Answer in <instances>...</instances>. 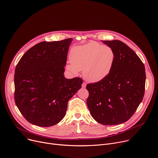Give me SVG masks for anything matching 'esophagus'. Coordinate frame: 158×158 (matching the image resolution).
<instances>
[{
	"instance_id": "esophagus-1",
	"label": "esophagus",
	"mask_w": 158,
	"mask_h": 158,
	"mask_svg": "<svg viewBox=\"0 0 158 158\" xmlns=\"http://www.w3.org/2000/svg\"><path fill=\"white\" fill-rule=\"evenodd\" d=\"M85 86H86V84H85V82H83V83L82 84V88H85Z\"/></svg>"
}]
</instances>
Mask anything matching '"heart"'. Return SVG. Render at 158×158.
<instances>
[{
	"label": "heart",
	"instance_id": "obj_1",
	"mask_svg": "<svg viewBox=\"0 0 158 158\" xmlns=\"http://www.w3.org/2000/svg\"><path fill=\"white\" fill-rule=\"evenodd\" d=\"M115 55L112 48L91 41L72 48L67 69L73 73L82 70L84 77L90 82H98L111 72Z\"/></svg>",
	"mask_w": 158,
	"mask_h": 158
}]
</instances>
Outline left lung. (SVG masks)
Instances as JSON below:
<instances>
[{"label": "left lung", "mask_w": 158, "mask_h": 158, "mask_svg": "<svg viewBox=\"0 0 158 158\" xmlns=\"http://www.w3.org/2000/svg\"><path fill=\"white\" fill-rule=\"evenodd\" d=\"M102 41L112 48L115 58L106 77L86 85L87 105L97 122L118 125L130 119L142 101L145 67L137 55L122 41Z\"/></svg>", "instance_id": "left-lung-1"}]
</instances>
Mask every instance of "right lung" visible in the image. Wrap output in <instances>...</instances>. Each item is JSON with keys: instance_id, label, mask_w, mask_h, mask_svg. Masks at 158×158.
Here are the masks:
<instances>
[{"instance_id": "obj_1", "label": "right lung", "mask_w": 158, "mask_h": 158, "mask_svg": "<svg viewBox=\"0 0 158 158\" xmlns=\"http://www.w3.org/2000/svg\"><path fill=\"white\" fill-rule=\"evenodd\" d=\"M73 38L42 41L28 50L14 74V99L30 123L50 127L64 117L69 100L81 88L80 77H64L67 53Z\"/></svg>"}]
</instances>
